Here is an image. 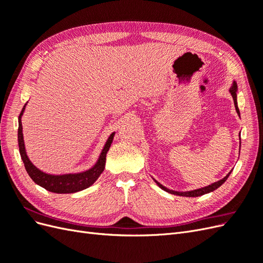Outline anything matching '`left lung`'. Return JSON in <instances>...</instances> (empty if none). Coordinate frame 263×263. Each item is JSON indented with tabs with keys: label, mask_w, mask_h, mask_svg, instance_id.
<instances>
[{
	"label": "left lung",
	"mask_w": 263,
	"mask_h": 263,
	"mask_svg": "<svg viewBox=\"0 0 263 263\" xmlns=\"http://www.w3.org/2000/svg\"><path fill=\"white\" fill-rule=\"evenodd\" d=\"M229 92H230V94H232V97H233V100H234V103H235V107H236V112H237L238 114H240L239 108H238V105H237V93H236V92H237V83H236V82L233 83L232 87H230V89H229ZM239 136H240V134H239ZM230 173H232V171H230L224 179H221V180H219V181H217V182H215V183H213V184H211V185H209V186H205V187H202V189H197V190H193V191H187V192H177V191H172V190L166 189L165 186H163L162 184H160V183H159V182L156 181V180H155V182L157 183L159 187H161L163 191H165V192H169V193H171V194L179 195V196L196 197V196L204 195V194H206V193L213 192L214 190L218 189V187L222 184V183H224V182L227 180V178L229 177Z\"/></svg>",
	"instance_id": "8db88e82"
}]
</instances>
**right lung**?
<instances>
[{"label":"right lung","mask_w":263,"mask_h":263,"mask_svg":"<svg viewBox=\"0 0 263 263\" xmlns=\"http://www.w3.org/2000/svg\"><path fill=\"white\" fill-rule=\"evenodd\" d=\"M27 104V103H26ZM26 104L24 105L22 112L18 116V147H20V154L22 157V160L25 165V169L28 173V176L31 178L36 184L41 185L42 187L46 189L47 191H50L52 193L58 194H65V193H74L87 189L91 186L93 183L99 179L101 173L105 168V161H106V154L110 147V144L113 142V138L115 133L110 134L106 144L103 148L102 153L99 157V160L97 161L91 169L80 172V173H69V174H60V176H55V174H48L37 169L36 166L30 162L26 155L25 145H24V137H23V126H22V115L25 109Z\"/></svg>","instance_id":"1"}]
</instances>
